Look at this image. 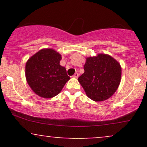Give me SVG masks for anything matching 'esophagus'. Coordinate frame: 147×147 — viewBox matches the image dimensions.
<instances>
[{
	"mask_svg": "<svg viewBox=\"0 0 147 147\" xmlns=\"http://www.w3.org/2000/svg\"><path fill=\"white\" fill-rule=\"evenodd\" d=\"M72 77H73L74 78H77V77H79V74L77 73V72H75V73L74 74V75L72 76Z\"/></svg>",
	"mask_w": 147,
	"mask_h": 147,
	"instance_id": "1",
	"label": "esophagus"
}]
</instances>
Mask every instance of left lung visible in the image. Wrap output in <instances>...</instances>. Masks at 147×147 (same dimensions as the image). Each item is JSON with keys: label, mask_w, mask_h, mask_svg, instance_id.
Listing matches in <instances>:
<instances>
[{"label": "left lung", "mask_w": 147, "mask_h": 147, "mask_svg": "<svg viewBox=\"0 0 147 147\" xmlns=\"http://www.w3.org/2000/svg\"><path fill=\"white\" fill-rule=\"evenodd\" d=\"M84 73L78 78L88 97L102 102L112 96L119 87L122 68L119 62L106 54L87 57Z\"/></svg>", "instance_id": "8db88e82"}]
</instances>
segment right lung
<instances>
[{
    "instance_id": "1",
    "label": "right lung",
    "mask_w": 147,
    "mask_h": 147,
    "mask_svg": "<svg viewBox=\"0 0 147 147\" xmlns=\"http://www.w3.org/2000/svg\"><path fill=\"white\" fill-rule=\"evenodd\" d=\"M61 55L52 48H43L32 56L25 64V77L35 94L52 98L61 91L70 79L60 65Z\"/></svg>"
}]
</instances>
